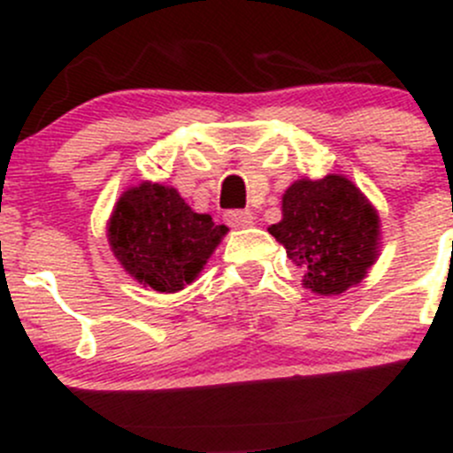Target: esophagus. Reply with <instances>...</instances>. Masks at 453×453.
Here are the masks:
<instances>
[{
    "mask_svg": "<svg viewBox=\"0 0 453 453\" xmlns=\"http://www.w3.org/2000/svg\"><path fill=\"white\" fill-rule=\"evenodd\" d=\"M225 222L228 226L244 228L253 225V213L246 211V209H231V211L225 213Z\"/></svg>",
    "mask_w": 453,
    "mask_h": 453,
    "instance_id": "34e87169",
    "label": "esophagus"
}]
</instances>
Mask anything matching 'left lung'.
<instances>
[{
  "label": "left lung",
  "mask_w": 453,
  "mask_h": 453,
  "mask_svg": "<svg viewBox=\"0 0 453 453\" xmlns=\"http://www.w3.org/2000/svg\"><path fill=\"white\" fill-rule=\"evenodd\" d=\"M316 295H340L365 279L380 244V220L344 176L296 180L283 194V220L268 228Z\"/></svg>",
  "instance_id": "left-lung-1"
}]
</instances>
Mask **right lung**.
<instances>
[{
	"label": "right lung",
	"instance_id": "obj_1",
	"mask_svg": "<svg viewBox=\"0 0 453 453\" xmlns=\"http://www.w3.org/2000/svg\"><path fill=\"white\" fill-rule=\"evenodd\" d=\"M226 233L207 213H194L179 192L143 183L119 198L109 244L126 273L158 292L192 283Z\"/></svg>",
	"mask_w": 453,
	"mask_h": 453
}]
</instances>
